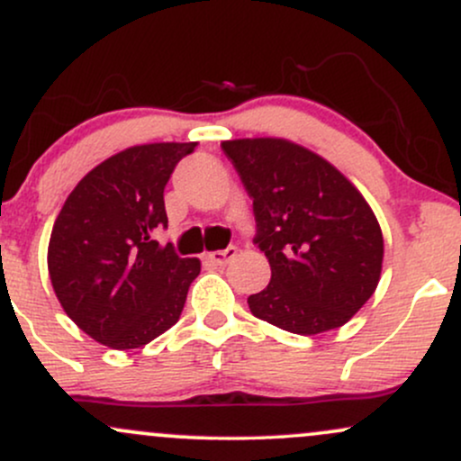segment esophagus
Wrapping results in <instances>:
<instances>
[{
  "instance_id": "obj_1",
  "label": "esophagus",
  "mask_w": 461,
  "mask_h": 461,
  "mask_svg": "<svg viewBox=\"0 0 461 461\" xmlns=\"http://www.w3.org/2000/svg\"><path fill=\"white\" fill-rule=\"evenodd\" d=\"M236 253H238L236 247H227L225 251H210V253H205V260L216 264V267H225L227 262L234 260Z\"/></svg>"
}]
</instances>
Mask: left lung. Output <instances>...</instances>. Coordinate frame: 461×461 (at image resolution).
Here are the masks:
<instances>
[{"label": "left lung", "instance_id": "left-lung-1", "mask_svg": "<svg viewBox=\"0 0 461 461\" xmlns=\"http://www.w3.org/2000/svg\"><path fill=\"white\" fill-rule=\"evenodd\" d=\"M253 199L271 282L247 299L258 319L299 336L342 327L373 297L384 236L368 201L321 158L285 139L221 142Z\"/></svg>", "mask_w": 461, "mask_h": 461}]
</instances>
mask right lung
Returning a JSON list of instances; mask_svg holds the SVG:
<instances>
[{
	"mask_svg": "<svg viewBox=\"0 0 461 461\" xmlns=\"http://www.w3.org/2000/svg\"><path fill=\"white\" fill-rule=\"evenodd\" d=\"M197 142H149L88 171L68 194L47 249L62 310L110 348H139L179 321L197 258L153 240L167 227L164 186Z\"/></svg>",
	"mask_w": 461,
	"mask_h": 461,
	"instance_id": "right-lung-1",
	"label": "right lung"
}]
</instances>
